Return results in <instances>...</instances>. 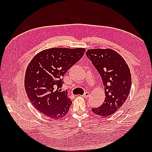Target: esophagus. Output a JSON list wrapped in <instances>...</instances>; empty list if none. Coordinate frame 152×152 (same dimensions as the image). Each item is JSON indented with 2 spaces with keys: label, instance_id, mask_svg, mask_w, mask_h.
<instances>
[{
  "label": "esophagus",
  "instance_id": "34e87169",
  "mask_svg": "<svg viewBox=\"0 0 152 152\" xmlns=\"http://www.w3.org/2000/svg\"><path fill=\"white\" fill-rule=\"evenodd\" d=\"M89 96H90L89 92H86V93H84V94H83V95H82L83 97H84V98H88V97H89Z\"/></svg>",
  "mask_w": 152,
  "mask_h": 152
}]
</instances>
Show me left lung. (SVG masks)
<instances>
[{"instance_id": "obj_1", "label": "left lung", "mask_w": 152, "mask_h": 152, "mask_svg": "<svg viewBox=\"0 0 152 152\" xmlns=\"http://www.w3.org/2000/svg\"><path fill=\"white\" fill-rule=\"evenodd\" d=\"M86 53L101 75L105 93L102 104L91 110L96 115L107 117L120 108L129 95V68L124 58L111 49L88 50Z\"/></svg>"}]
</instances>
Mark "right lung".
<instances>
[{
	"instance_id": "right-lung-1",
	"label": "right lung",
	"mask_w": 152,
	"mask_h": 152,
	"mask_svg": "<svg viewBox=\"0 0 152 152\" xmlns=\"http://www.w3.org/2000/svg\"><path fill=\"white\" fill-rule=\"evenodd\" d=\"M85 48L45 50L37 53L27 68L25 88L31 104L47 117L59 119L69 112L72 101L67 91H61L63 77L83 56Z\"/></svg>"
}]
</instances>
